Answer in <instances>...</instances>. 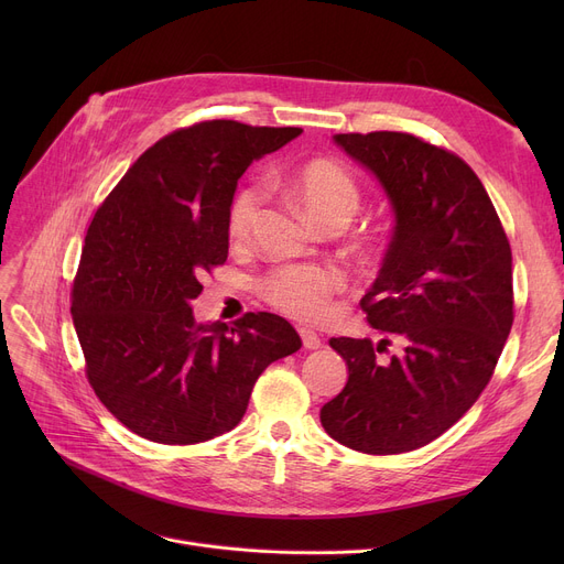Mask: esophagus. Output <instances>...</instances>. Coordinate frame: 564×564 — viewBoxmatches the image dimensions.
Wrapping results in <instances>:
<instances>
[{"label": "esophagus", "instance_id": "esophagus-1", "mask_svg": "<svg viewBox=\"0 0 564 564\" xmlns=\"http://www.w3.org/2000/svg\"><path fill=\"white\" fill-rule=\"evenodd\" d=\"M300 336H302V343H304V347H306V349H317V347L322 345L319 336H317L313 329L302 327V329H300Z\"/></svg>", "mask_w": 564, "mask_h": 564}]
</instances>
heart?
<instances>
[{
    "label": "heart",
    "mask_w": 564,
    "mask_h": 564,
    "mask_svg": "<svg viewBox=\"0 0 564 564\" xmlns=\"http://www.w3.org/2000/svg\"><path fill=\"white\" fill-rule=\"evenodd\" d=\"M290 192L302 203L315 224L349 221L359 210L361 192L351 173L332 160H313L290 177ZM260 194L245 187L235 194L228 210V235L235 242L249 237L258 217ZM262 297L279 311L304 319L319 322L332 315L334 297L343 290V276L322 264H290L270 272L262 283Z\"/></svg>",
    "instance_id": "heart-1"
}]
</instances>
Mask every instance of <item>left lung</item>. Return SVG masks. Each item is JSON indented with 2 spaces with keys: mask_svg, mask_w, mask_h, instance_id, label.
<instances>
[{
  "mask_svg": "<svg viewBox=\"0 0 564 564\" xmlns=\"http://www.w3.org/2000/svg\"><path fill=\"white\" fill-rule=\"evenodd\" d=\"M334 141L391 203L393 237L361 308L404 349L377 359L389 340L332 338L349 377L319 421L351 451L409 453L451 430L489 383L514 319L512 251L480 177L457 155L406 132Z\"/></svg>",
  "mask_w": 564,
  "mask_h": 564,
  "instance_id": "8db88e82",
  "label": "left lung"
}]
</instances>
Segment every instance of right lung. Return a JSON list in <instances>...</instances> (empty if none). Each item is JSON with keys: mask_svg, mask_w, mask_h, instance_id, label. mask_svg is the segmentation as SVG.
Masks as SVG:
<instances>
[{"mask_svg": "<svg viewBox=\"0 0 564 564\" xmlns=\"http://www.w3.org/2000/svg\"><path fill=\"white\" fill-rule=\"evenodd\" d=\"M302 128L205 121L160 139L105 198L84 237L73 324L100 402L134 434L210 441L242 421L262 370L302 347L274 313L200 324V276L228 256V210L253 160Z\"/></svg>", "mask_w": 564, "mask_h": 564, "instance_id": "1", "label": "right lung"}]
</instances>
